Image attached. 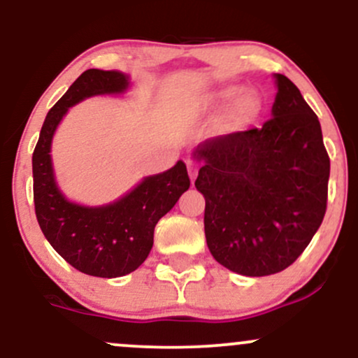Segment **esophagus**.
Returning <instances> with one entry per match:
<instances>
[{
	"label": "esophagus",
	"mask_w": 358,
	"mask_h": 358,
	"mask_svg": "<svg viewBox=\"0 0 358 358\" xmlns=\"http://www.w3.org/2000/svg\"><path fill=\"white\" fill-rule=\"evenodd\" d=\"M198 171H199L198 164L192 162V160H187V172H189L191 182H194L196 178H198Z\"/></svg>",
	"instance_id": "esophagus-1"
}]
</instances>
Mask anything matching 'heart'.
Returning a JSON list of instances; mask_svg holds the SVG:
<instances>
[{
    "instance_id": "1",
    "label": "heart",
    "mask_w": 358,
    "mask_h": 358,
    "mask_svg": "<svg viewBox=\"0 0 358 358\" xmlns=\"http://www.w3.org/2000/svg\"><path fill=\"white\" fill-rule=\"evenodd\" d=\"M230 103L227 110V125L230 128H242L254 123L262 113V99L254 90L242 91L240 86H224L210 92L203 98L201 106L204 110H220Z\"/></svg>"
}]
</instances>
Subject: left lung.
Returning <instances> with one entry per match:
<instances>
[{"label": "left lung", "mask_w": 358, "mask_h": 358, "mask_svg": "<svg viewBox=\"0 0 358 358\" xmlns=\"http://www.w3.org/2000/svg\"><path fill=\"white\" fill-rule=\"evenodd\" d=\"M272 118L262 128L206 140L194 186L206 199L204 235L216 262L236 274L284 271L323 222L330 157L318 116L275 74Z\"/></svg>", "instance_id": "1"}]
</instances>
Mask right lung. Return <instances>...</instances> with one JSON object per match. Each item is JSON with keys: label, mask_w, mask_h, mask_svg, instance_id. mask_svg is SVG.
I'll return each instance as SVG.
<instances>
[{"label": "right lung", "mask_w": 358, "mask_h": 358, "mask_svg": "<svg viewBox=\"0 0 358 358\" xmlns=\"http://www.w3.org/2000/svg\"><path fill=\"white\" fill-rule=\"evenodd\" d=\"M130 79L120 71H84L52 106L35 145L34 203L43 235L72 267L87 275L122 277L145 262L155 224L178 203L191 180L179 160L162 174L148 176L128 194L104 206H81L60 192L52 169L50 147L60 120L71 106L98 94H120Z\"/></svg>", "instance_id": "obj_1"}]
</instances>
